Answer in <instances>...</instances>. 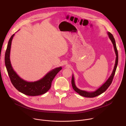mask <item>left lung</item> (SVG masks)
I'll list each match as a JSON object with an SVG mask.
<instances>
[{"label":"left lung","instance_id":"left-lung-1","mask_svg":"<svg viewBox=\"0 0 126 126\" xmlns=\"http://www.w3.org/2000/svg\"><path fill=\"white\" fill-rule=\"evenodd\" d=\"M108 36H109L110 39L111 40V41H112V42L113 44L114 50H115V54L116 55L115 64L114 68L113 70L111 76H110V77L108 78V79L106 81V82L104 84H103L100 88H99L97 90H96V91H93V92H88V91L82 90L78 89L75 85L74 77V76L73 74L72 78V81H71L72 87L75 92H76L77 93H78L80 95H81L82 96H83L85 97H87V98H93V97L98 96L101 95V94H102L103 93H104L106 90L108 88V87L110 86V85L111 84V83L112 82L113 79L114 78L115 72H116V70L117 69V67L118 65V50H117V47H116L115 40L113 37V35L110 32H108Z\"/></svg>","mask_w":126,"mask_h":126}]
</instances>
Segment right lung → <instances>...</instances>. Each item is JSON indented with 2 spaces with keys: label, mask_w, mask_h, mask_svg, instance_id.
<instances>
[{
  "label": "right lung",
  "mask_w": 126,
  "mask_h": 126,
  "mask_svg": "<svg viewBox=\"0 0 126 126\" xmlns=\"http://www.w3.org/2000/svg\"><path fill=\"white\" fill-rule=\"evenodd\" d=\"M14 35L13 34L9 40L5 55V64L12 85L18 91L28 96H38L46 93L51 86L53 79L62 69V67L51 70L42 78L36 81L28 82L20 78L13 70L10 60L11 42Z\"/></svg>",
  "instance_id": "obj_1"
}]
</instances>
